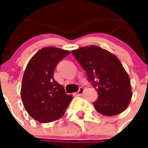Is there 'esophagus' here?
I'll return each instance as SVG.
<instances>
[{"instance_id":"obj_1","label":"esophagus","mask_w":148,"mask_h":148,"mask_svg":"<svg viewBox=\"0 0 148 148\" xmlns=\"http://www.w3.org/2000/svg\"><path fill=\"white\" fill-rule=\"evenodd\" d=\"M83 92H84V88H83L82 87H80L79 89H78V91H77V92L75 93V95L77 96H81L83 94Z\"/></svg>"}]
</instances>
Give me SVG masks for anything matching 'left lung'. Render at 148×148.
Instances as JSON below:
<instances>
[{"label": "left lung", "mask_w": 148, "mask_h": 148, "mask_svg": "<svg viewBox=\"0 0 148 148\" xmlns=\"http://www.w3.org/2000/svg\"><path fill=\"white\" fill-rule=\"evenodd\" d=\"M71 52L98 93V99L93 103L96 111L106 116L124 111L132 98V89L129 75L119 59L96 45Z\"/></svg>", "instance_id": "left-lung-1"}]
</instances>
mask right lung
Here are the masks:
<instances>
[{
	"label": "right lung",
	"instance_id": "obj_1",
	"mask_svg": "<svg viewBox=\"0 0 148 148\" xmlns=\"http://www.w3.org/2000/svg\"><path fill=\"white\" fill-rule=\"evenodd\" d=\"M69 53L63 49L45 47L27 64L22 82L21 98L25 109L36 121L48 123L60 119L73 98L53 77L57 64Z\"/></svg>",
	"mask_w": 148,
	"mask_h": 148
}]
</instances>
